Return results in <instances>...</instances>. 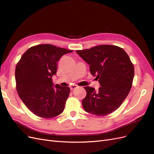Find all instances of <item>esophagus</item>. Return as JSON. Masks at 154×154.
<instances>
[{"mask_svg":"<svg viewBox=\"0 0 154 154\" xmlns=\"http://www.w3.org/2000/svg\"><path fill=\"white\" fill-rule=\"evenodd\" d=\"M69 88H70L71 90H73L74 89H76L77 88H78V86L77 85H72L69 86Z\"/></svg>","mask_w":154,"mask_h":154,"instance_id":"esophagus-1","label":"esophagus"}]
</instances>
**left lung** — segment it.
Segmentation results:
<instances>
[{
	"label": "left lung",
	"instance_id": "left-lung-1",
	"mask_svg": "<svg viewBox=\"0 0 154 154\" xmlns=\"http://www.w3.org/2000/svg\"><path fill=\"white\" fill-rule=\"evenodd\" d=\"M76 53L90 65V73L100 84L99 90L84 88L82 101L85 111L97 116H106L120 107L131 88L134 66L125 51L119 47L101 45Z\"/></svg>",
	"mask_w": 154,
	"mask_h": 154
}]
</instances>
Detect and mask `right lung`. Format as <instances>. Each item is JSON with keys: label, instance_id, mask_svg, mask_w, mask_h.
<instances>
[{"label": "right lung", "instance_id": "add662e5", "mask_svg": "<svg viewBox=\"0 0 154 154\" xmlns=\"http://www.w3.org/2000/svg\"><path fill=\"white\" fill-rule=\"evenodd\" d=\"M73 51L51 44L30 47L23 54L15 68L18 95L30 111L38 116L50 118L63 112L70 92L68 86L53 85L57 62Z\"/></svg>", "mask_w": 154, "mask_h": 154}]
</instances>
